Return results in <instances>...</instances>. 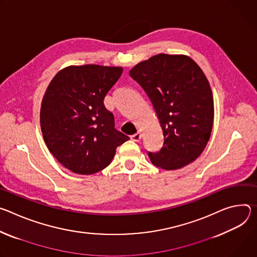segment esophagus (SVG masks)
Wrapping results in <instances>:
<instances>
[{
  "instance_id": "34e87169",
  "label": "esophagus",
  "mask_w": 257,
  "mask_h": 257,
  "mask_svg": "<svg viewBox=\"0 0 257 257\" xmlns=\"http://www.w3.org/2000/svg\"><path fill=\"white\" fill-rule=\"evenodd\" d=\"M131 140L134 141V142H139L141 140V134L140 133H137V134H134L131 136Z\"/></svg>"
}]
</instances>
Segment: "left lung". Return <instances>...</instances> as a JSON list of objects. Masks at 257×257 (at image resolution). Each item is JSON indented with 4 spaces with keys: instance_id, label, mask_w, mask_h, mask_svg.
I'll return each instance as SVG.
<instances>
[{
    "instance_id": "left-lung-1",
    "label": "left lung",
    "mask_w": 257,
    "mask_h": 257,
    "mask_svg": "<svg viewBox=\"0 0 257 257\" xmlns=\"http://www.w3.org/2000/svg\"><path fill=\"white\" fill-rule=\"evenodd\" d=\"M130 75L148 95L157 113L164 142L152 163L173 170L203 152L213 124L209 82L196 62L184 55L159 54L136 65Z\"/></svg>"
}]
</instances>
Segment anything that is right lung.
<instances>
[{
    "label": "right lung",
    "mask_w": 257,
    "mask_h": 257,
    "mask_svg": "<svg viewBox=\"0 0 257 257\" xmlns=\"http://www.w3.org/2000/svg\"><path fill=\"white\" fill-rule=\"evenodd\" d=\"M121 67L69 66L50 82L41 108L44 140L53 156L71 172L93 175L111 162L130 138L117 131L104 99Z\"/></svg>",
    "instance_id": "right-lung-1"
}]
</instances>
